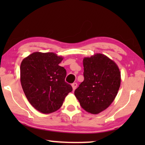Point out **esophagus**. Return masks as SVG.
<instances>
[{
	"label": "esophagus",
	"mask_w": 145,
	"mask_h": 145,
	"mask_svg": "<svg viewBox=\"0 0 145 145\" xmlns=\"http://www.w3.org/2000/svg\"><path fill=\"white\" fill-rule=\"evenodd\" d=\"M77 86H78V85H77V83H76V82L72 83V87L73 90H74L75 89L77 88Z\"/></svg>",
	"instance_id": "obj_1"
}]
</instances>
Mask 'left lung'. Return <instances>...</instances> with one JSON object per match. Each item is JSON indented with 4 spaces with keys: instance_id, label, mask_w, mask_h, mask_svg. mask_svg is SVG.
I'll return each instance as SVG.
<instances>
[{
    "instance_id": "left-lung-1",
    "label": "left lung",
    "mask_w": 145,
    "mask_h": 145,
    "mask_svg": "<svg viewBox=\"0 0 145 145\" xmlns=\"http://www.w3.org/2000/svg\"><path fill=\"white\" fill-rule=\"evenodd\" d=\"M84 81L74 91L82 108L98 114L108 108L118 94L121 73L118 65L106 55L97 53L83 59Z\"/></svg>"
}]
</instances>
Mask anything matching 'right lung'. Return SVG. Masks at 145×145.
<instances>
[{
  "instance_id": "obj_1",
  "label": "right lung",
  "mask_w": 145,
  "mask_h": 145,
  "mask_svg": "<svg viewBox=\"0 0 145 145\" xmlns=\"http://www.w3.org/2000/svg\"><path fill=\"white\" fill-rule=\"evenodd\" d=\"M63 58L54 53L35 52L20 65V81L27 100L43 114H50L62 106L72 88L65 81L67 72L59 66Z\"/></svg>"
}]
</instances>
